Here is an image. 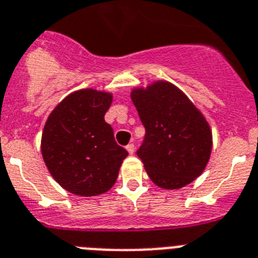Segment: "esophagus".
<instances>
[{"label":"esophagus","mask_w":258,"mask_h":258,"mask_svg":"<svg viewBox=\"0 0 258 258\" xmlns=\"http://www.w3.org/2000/svg\"><path fill=\"white\" fill-rule=\"evenodd\" d=\"M126 150H127V153H129V154H133L134 153V145L133 144L127 145Z\"/></svg>","instance_id":"34e87169"}]
</instances>
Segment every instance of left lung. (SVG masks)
I'll list each match as a JSON object with an SVG mask.
<instances>
[{
	"label": "left lung",
	"instance_id": "1",
	"mask_svg": "<svg viewBox=\"0 0 258 258\" xmlns=\"http://www.w3.org/2000/svg\"><path fill=\"white\" fill-rule=\"evenodd\" d=\"M131 98L146 129L137 155L149 177L163 189L188 185L210 159L213 134L204 114L167 81L134 89Z\"/></svg>",
	"mask_w": 258,
	"mask_h": 258
}]
</instances>
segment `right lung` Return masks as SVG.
<instances>
[{"instance_id": "add662e5", "label": "right lung", "mask_w": 258, "mask_h": 258, "mask_svg": "<svg viewBox=\"0 0 258 258\" xmlns=\"http://www.w3.org/2000/svg\"><path fill=\"white\" fill-rule=\"evenodd\" d=\"M112 94L79 90L57 104L44 125L41 154L63 189L82 197L103 195L117 180L127 156L104 120Z\"/></svg>"}]
</instances>
